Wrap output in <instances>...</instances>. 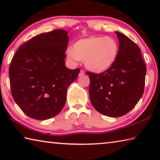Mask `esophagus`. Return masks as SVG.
<instances>
[{
	"instance_id": "esophagus-1",
	"label": "esophagus",
	"mask_w": 160,
	"mask_h": 160,
	"mask_svg": "<svg viewBox=\"0 0 160 160\" xmlns=\"http://www.w3.org/2000/svg\"><path fill=\"white\" fill-rule=\"evenodd\" d=\"M84 75H85V71H84V70H81L80 72V73H79V77L83 76Z\"/></svg>"
}]
</instances>
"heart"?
Returning <instances> with one entry per match:
<instances>
[{
  "instance_id": "heart-1",
  "label": "heart",
  "mask_w": 160,
  "mask_h": 160,
  "mask_svg": "<svg viewBox=\"0 0 160 160\" xmlns=\"http://www.w3.org/2000/svg\"><path fill=\"white\" fill-rule=\"evenodd\" d=\"M68 60L72 63L83 61L90 71L100 73L112 67L119 54V44L113 37L92 36L78 40L66 50Z\"/></svg>"
}]
</instances>
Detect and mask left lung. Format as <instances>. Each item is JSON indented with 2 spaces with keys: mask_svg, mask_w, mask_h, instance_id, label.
I'll return each instance as SVG.
<instances>
[{
  "mask_svg": "<svg viewBox=\"0 0 160 160\" xmlns=\"http://www.w3.org/2000/svg\"><path fill=\"white\" fill-rule=\"evenodd\" d=\"M119 54L112 67L99 74L88 72L90 102L97 112L110 117L125 115L143 94L146 66L140 48L126 35L115 32Z\"/></svg>",
  "mask_w": 160,
  "mask_h": 160,
  "instance_id": "1",
  "label": "left lung"
}]
</instances>
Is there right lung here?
Returning a JSON list of instances; mask_svg holds the SVG:
<instances>
[{"label": "right lung", "instance_id": "1", "mask_svg": "<svg viewBox=\"0 0 160 160\" xmlns=\"http://www.w3.org/2000/svg\"><path fill=\"white\" fill-rule=\"evenodd\" d=\"M68 32L56 29L38 34L19 48L9 68L13 99L30 118L46 120L63 109L68 86L80 69L66 66Z\"/></svg>", "mask_w": 160, "mask_h": 160}]
</instances>
